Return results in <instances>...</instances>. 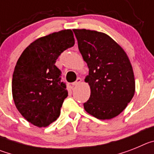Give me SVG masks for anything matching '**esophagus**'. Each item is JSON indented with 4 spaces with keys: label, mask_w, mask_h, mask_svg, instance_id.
<instances>
[{
    "label": "esophagus",
    "mask_w": 154,
    "mask_h": 154,
    "mask_svg": "<svg viewBox=\"0 0 154 154\" xmlns=\"http://www.w3.org/2000/svg\"><path fill=\"white\" fill-rule=\"evenodd\" d=\"M82 82V79L81 78H77V79H76L75 82H74L72 83V85L73 86H76V85H78L80 83Z\"/></svg>",
    "instance_id": "34e87169"
}]
</instances>
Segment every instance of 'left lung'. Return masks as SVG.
<instances>
[{"label":"left lung","instance_id":"1","mask_svg":"<svg viewBox=\"0 0 154 154\" xmlns=\"http://www.w3.org/2000/svg\"><path fill=\"white\" fill-rule=\"evenodd\" d=\"M73 31L89 69L85 81L90 85L91 95L83 104L85 110L99 119L116 117L134 96L131 63L123 48L109 35L86 29Z\"/></svg>","mask_w":154,"mask_h":154}]
</instances>
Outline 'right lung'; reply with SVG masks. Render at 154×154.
Here are the masks:
<instances>
[{"label": "right lung", "instance_id": "right-lung-1", "mask_svg": "<svg viewBox=\"0 0 154 154\" xmlns=\"http://www.w3.org/2000/svg\"><path fill=\"white\" fill-rule=\"evenodd\" d=\"M74 45L72 31L63 30L35 40L17 60L12 79L14 101L20 113L35 126L45 127L60 115L68 92L55 64Z\"/></svg>", "mask_w": 154, "mask_h": 154}]
</instances>
